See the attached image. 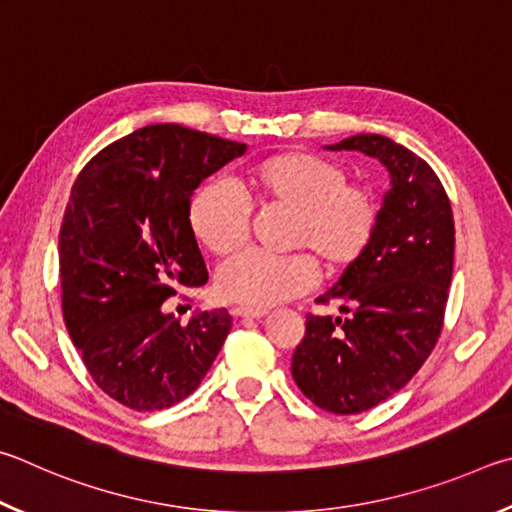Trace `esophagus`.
<instances>
[{
  "label": "esophagus",
  "mask_w": 512,
  "mask_h": 512,
  "mask_svg": "<svg viewBox=\"0 0 512 512\" xmlns=\"http://www.w3.org/2000/svg\"><path fill=\"white\" fill-rule=\"evenodd\" d=\"M231 312L236 317H249V319H261L267 315L265 308H233Z\"/></svg>",
  "instance_id": "obj_1"
}]
</instances>
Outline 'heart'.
Wrapping results in <instances>:
<instances>
[{
    "label": "heart",
    "mask_w": 512,
    "mask_h": 512,
    "mask_svg": "<svg viewBox=\"0 0 512 512\" xmlns=\"http://www.w3.org/2000/svg\"><path fill=\"white\" fill-rule=\"evenodd\" d=\"M240 186L263 209H288V245L297 254L272 258L240 254L218 274L224 301L272 308L317 283V263L330 276L351 272L369 254L378 231V204L335 159L308 150H288L242 170ZM188 227L215 256L245 245L249 213L227 188L204 184L188 202Z\"/></svg>",
    "instance_id": "1"
}]
</instances>
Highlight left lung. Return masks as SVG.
Segmentation results:
<instances>
[{
  "mask_svg": "<svg viewBox=\"0 0 512 512\" xmlns=\"http://www.w3.org/2000/svg\"><path fill=\"white\" fill-rule=\"evenodd\" d=\"M328 150L380 159L391 186L373 245L317 299L344 317H306L292 355L303 396L330 414H360L414 378L441 337L454 267L450 197L432 166L382 134H355Z\"/></svg>",
  "mask_w": 512,
  "mask_h": 512,
  "instance_id": "8db88e82",
  "label": "left lung"
}]
</instances>
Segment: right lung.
I'll return each mask as SVG.
<instances>
[{
  "instance_id": "1",
  "label": "right lung",
  "mask_w": 512,
  "mask_h": 512,
  "mask_svg": "<svg viewBox=\"0 0 512 512\" xmlns=\"http://www.w3.org/2000/svg\"><path fill=\"white\" fill-rule=\"evenodd\" d=\"M245 150L146 125L98 152L71 188L58 236L62 317L89 375L125 407L159 411L191 396L229 335L224 308L182 326L161 303L209 281L188 202Z\"/></svg>"
}]
</instances>
